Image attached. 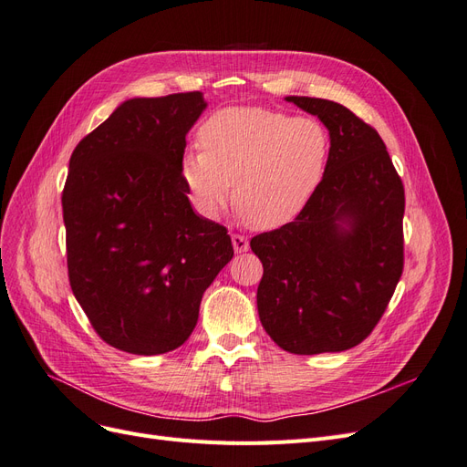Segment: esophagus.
Instances as JSON below:
<instances>
[{
    "instance_id": "1",
    "label": "esophagus",
    "mask_w": 467,
    "mask_h": 467,
    "mask_svg": "<svg viewBox=\"0 0 467 467\" xmlns=\"http://www.w3.org/2000/svg\"><path fill=\"white\" fill-rule=\"evenodd\" d=\"M232 244H234L235 253H245L249 249V239L245 235L232 234Z\"/></svg>"
}]
</instances>
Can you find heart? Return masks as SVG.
<instances>
[{"instance_id":"obj_1","label":"heart","mask_w":467,"mask_h":467,"mask_svg":"<svg viewBox=\"0 0 467 467\" xmlns=\"http://www.w3.org/2000/svg\"><path fill=\"white\" fill-rule=\"evenodd\" d=\"M202 151H187L181 173L206 216L234 199L257 230L292 222L317 191L329 158V134L317 119L265 109H225L201 130Z\"/></svg>"}]
</instances>
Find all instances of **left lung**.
Returning a JSON list of instances; mask_svg holds the SVG:
<instances>
[{
  "label": "left lung",
  "instance_id": "8db88e82",
  "mask_svg": "<svg viewBox=\"0 0 467 467\" xmlns=\"http://www.w3.org/2000/svg\"><path fill=\"white\" fill-rule=\"evenodd\" d=\"M329 130L317 191L275 232L251 239L263 263L257 309L265 331L294 355L362 343L403 273V182L384 140L327 99L286 97Z\"/></svg>",
  "mask_w": 467,
  "mask_h": 467
}]
</instances>
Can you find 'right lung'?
Listing matches in <instances>:
<instances>
[{
    "mask_svg": "<svg viewBox=\"0 0 467 467\" xmlns=\"http://www.w3.org/2000/svg\"><path fill=\"white\" fill-rule=\"evenodd\" d=\"M201 91L134 97L76 146L62 192L69 286L105 343L163 355L191 337L204 290L234 257L181 173Z\"/></svg>",
    "mask_w": 467,
    "mask_h": 467,
    "instance_id": "1",
    "label": "right lung"
}]
</instances>
